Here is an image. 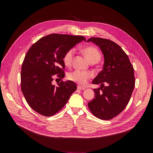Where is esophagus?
<instances>
[{
	"mask_svg": "<svg viewBox=\"0 0 153 153\" xmlns=\"http://www.w3.org/2000/svg\"><path fill=\"white\" fill-rule=\"evenodd\" d=\"M77 89L83 91V90H85V88H84V87H81V86H80V85H78V86H77Z\"/></svg>",
	"mask_w": 153,
	"mask_h": 153,
	"instance_id": "esophagus-1",
	"label": "esophagus"
}]
</instances>
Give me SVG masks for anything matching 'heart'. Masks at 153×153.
<instances>
[{
	"mask_svg": "<svg viewBox=\"0 0 153 153\" xmlns=\"http://www.w3.org/2000/svg\"><path fill=\"white\" fill-rule=\"evenodd\" d=\"M82 53L90 63H97L101 58V54L97 48L94 46H87L82 50ZM74 53V49H70L64 54L62 61L64 64L67 67H69L73 59ZM91 77V74L87 71L75 70L69 72L68 74V78L71 81L79 84V85H85Z\"/></svg>",
	"mask_w": 153,
	"mask_h": 153,
	"instance_id": "b5f03b06",
	"label": "heart"
}]
</instances>
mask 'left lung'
<instances>
[{
	"mask_svg": "<svg viewBox=\"0 0 153 153\" xmlns=\"http://www.w3.org/2000/svg\"><path fill=\"white\" fill-rule=\"evenodd\" d=\"M89 42L100 47L104 64L92 81L100 84V88L94 89L95 98L88 103V107L97 118L111 120L121 113L130 101L135 85L134 69L128 55L113 41L92 37Z\"/></svg>",
	"mask_w": 153,
	"mask_h": 153,
	"instance_id": "obj_1",
	"label": "left lung"
}]
</instances>
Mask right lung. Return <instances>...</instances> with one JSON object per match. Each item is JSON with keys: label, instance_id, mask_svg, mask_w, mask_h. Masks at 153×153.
Here are the masks:
<instances>
[{"label": "right lung", "instance_id": "add662e5", "mask_svg": "<svg viewBox=\"0 0 153 153\" xmlns=\"http://www.w3.org/2000/svg\"><path fill=\"white\" fill-rule=\"evenodd\" d=\"M82 36L50 34L38 39L27 51L22 63L21 89L30 107L37 113L50 117L66 105L77 89L71 81L52 84L53 77L64 78L62 58ZM56 74V75L55 74Z\"/></svg>", "mask_w": 153, "mask_h": 153}]
</instances>
